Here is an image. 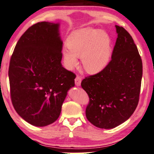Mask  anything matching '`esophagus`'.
<instances>
[{"label": "esophagus", "mask_w": 154, "mask_h": 154, "mask_svg": "<svg viewBox=\"0 0 154 154\" xmlns=\"http://www.w3.org/2000/svg\"><path fill=\"white\" fill-rule=\"evenodd\" d=\"M75 85L77 86H79L80 84H81V82H82L81 77L79 76V75H77V77L75 79Z\"/></svg>", "instance_id": "1"}]
</instances>
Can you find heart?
I'll use <instances>...</instances> for the list:
<instances>
[{"mask_svg":"<svg viewBox=\"0 0 154 154\" xmlns=\"http://www.w3.org/2000/svg\"><path fill=\"white\" fill-rule=\"evenodd\" d=\"M68 49L63 51L65 63L68 68L76 66L77 56H82L85 70L98 73L107 66L111 56L109 36L100 30L82 29L75 31L68 40Z\"/></svg>","mask_w":154,"mask_h":154,"instance_id":"obj_1","label":"heart"}]
</instances>
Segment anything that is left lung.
<instances>
[{
  "label": "left lung",
  "mask_w": 154,
  "mask_h": 154,
  "mask_svg": "<svg viewBox=\"0 0 154 154\" xmlns=\"http://www.w3.org/2000/svg\"><path fill=\"white\" fill-rule=\"evenodd\" d=\"M116 29L118 37L110 61L81 83L89 97L86 118L100 128H114L128 119L140 98L141 56L128 32L122 26H116Z\"/></svg>",
  "instance_id": "1"
}]
</instances>
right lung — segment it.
Listing matches in <instances>:
<instances>
[{"label": "right lung", "mask_w": 154, "mask_h": 154, "mask_svg": "<svg viewBox=\"0 0 154 154\" xmlns=\"http://www.w3.org/2000/svg\"><path fill=\"white\" fill-rule=\"evenodd\" d=\"M59 23L38 22L29 27L10 58V96L17 114L30 124L46 126L57 120L74 73L62 66Z\"/></svg>", "instance_id": "add662e5"}]
</instances>
